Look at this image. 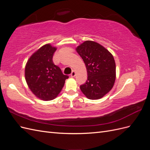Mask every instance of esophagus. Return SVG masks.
<instances>
[{"mask_svg": "<svg viewBox=\"0 0 150 150\" xmlns=\"http://www.w3.org/2000/svg\"><path fill=\"white\" fill-rule=\"evenodd\" d=\"M75 76H76V72L74 70H72L71 74V77H72V78H74Z\"/></svg>", "mask_w": 150, "mask_h": 150, "instance_id": "34e87169", "label": "esophagus"}]
</instances>
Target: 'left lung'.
<instances>
[{"label": "left lung", "instance_id": "1", "mask_svg": "<svg viewBox=\"0 0 150 150\" xmlns=\"http://www.w3.org/2000/svg\"><path fill=\"white\" fill-rule=\"evenodd\" d=\"M82 57L88 72V80L80 86L89 99H99L110 91L116 79V64L112 55L101 44L86 40L76 48Z\"/></svg>", "mask_w": 150, "mask_h": 150}]
</instances>
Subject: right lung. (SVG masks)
<instances>
[{"label":"right lung","mask_w":150,"mask_h":150,"mask_svg":"<svg viewBox=\"0 0 150 150\" xmlns=\"http://www.w3.org/2000/svg\"><path fill=\"white\" fill-rule=\"evenodd\" d=\"M56 49L50 44L44 45L29 57L25 67V78L29 88L43 101L55 99L69 78L52 61Z\"/></svg>","instance_id":"obj_1"}]
</instances>
